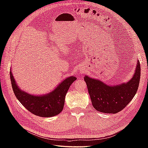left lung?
I'll return each instance as SVG.
<instances>
[{
    "mask_svg": "<svg viewBox=\"0 0 148 148\" xmlns=\"http://www.w3.org/2000/svg\"><path fill=\"white\" fill-rule=\"evenodd\" d=\"M140 77V65L137 61L134 76L127 83L108 86L86 76L84 79L93 108L99 112L115 114L123 109L132 100L139 85Z\"/></svg>",
    "mask_w": 148,
    "mask_h": 148,
    "instance_id": "obj_1",
    "label": "left lung"
}]
</instances>
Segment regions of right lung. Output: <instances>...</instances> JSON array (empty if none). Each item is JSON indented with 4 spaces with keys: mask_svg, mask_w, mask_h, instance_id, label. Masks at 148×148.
<instances>
[{
    "mask_svg": "<svg viewBox=\"0 0 148 148\" xmlns=\"http://www.w3.org/2000/svg\"><path fill=\"white\" fill-rule=\"evenodd\" d=\"M10 78L14 95L21 104L32 114L46 118L55 116L62 112L67 91L72 83L76 79L73 76L66 78L50 93L36 96L28 94L19 88L11 71Z\"/></svg>",
    "mask_w": 148,
    "mask_h": 148,
    "instance_id": "1",
    "label": "right lung"
}]
</instances>
